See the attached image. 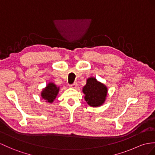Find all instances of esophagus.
I'll return each mask as SVG.
<instances>
[{"instance_id": "obj_1", "label": "esophagus", "mask_w": 155, "mask_h": 155, "mask_svg": "<svg viewBox=\"0 0 155 155\" xmlns=\"http://www.w3.org/2000/svg\"><path fill=\"white\" fill-rule=\"evenodd\" d=\"M78 86V84L77 83H74L73 84H71V85H69V87L71 88H76Z\"/></svg>"}]
</instances>
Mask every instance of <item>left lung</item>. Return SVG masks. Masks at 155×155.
<instances>
[{
  "label": "left lung",
  "instance_id": "left-lung-1",
  "mask_svg": "<svg viewBox=\"0 0 155 155\" xmlns=\"http://www.w3.org/2000/svg\"><path fill=\"white\" fill-rule=\"evenodd\" d=\"M107 87L104 84L97 81L95 78L87 80V84L83 88L85 100L91 107H96L103 104L107 95Z\"/></svg>",
  "mask_w": 155,
  "mask_h": 155
}]
</instances>
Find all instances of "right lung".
Wrapping results in <instances>:
<instances>
[{
  "instance_id": "1",
  "label": "right lung",
  "mask_w": 155,
  "mask_h": 155,
  "mask_svg": "<svg viewBox=\"0 0 155 155\" xmlns=\"http://www.w3.org/2000/svg\"><path fill=\"white\" fill-rule=\"evenodd\" d=\"M59 87H58L53 83H49L46 87L41 92V97L43 99L46 100L48 103H51L56 99Z\"/></svg>"
}]
</instances>
